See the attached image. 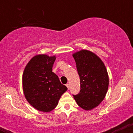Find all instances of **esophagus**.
Listing matches in <instances>:
<instances>
[{
    "label": "esophagus",
    "mask_w": 133,
    "mask_h": 133,
    "mask_svg": "<svg viewBox=\"0 0 133 133\" xmlns=\"http://www.w3.org/2000/svg\"><path fill=\"white\" fill-rule=\"evenodd\" d=\"M66 86H67V88H68V89H69V88H70L69 84H66Z\"/></svg>",
    "instance_id": "1"
}]
</instances>
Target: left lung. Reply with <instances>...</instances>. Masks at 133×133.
<instances>
[{"label": "left lung", "mask_w": 133, "mask_h": 133, "mask_svg": "<svg viewBox=\"0 0 133 133\" xmlns=\"http://www.w3.org/2000/svg\"><path fill=\"white\" fill-rule=\"evenodd\" d=\"M80 77L81 89L73 95L77 104L91 110L103 101L109 85V77L104 64L92 52L82 50L72 55Z\"/></svg>", "instance_id": "1"}]
</instances>
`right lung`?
<instances>
[{"instance_id": "1", "label": "right lung", "mask_w": 133, "mask_h": 133, "mask_svg": "<svg viewBox=\"0 0 133 133\" xmlns=\"http://www.w3.org/2000/svg\"><path fill=\"white\" fill-rule=\"evenodd\" d=\"M56 57L37 55L24 69L22 85L27 101L37 110L49 112L57 106L61 96L68 90L52 72Z\"/></svg>"}]
</instances>
